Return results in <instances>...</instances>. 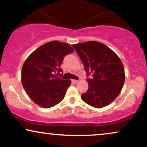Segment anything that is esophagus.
Instances as JSON below:
<instances>
[{"instance_id":"obj_1","label":"esophagus","mask_w":147,"mask_h":147,"mask_svg":"<svg viewBox=\"0 0 147 147\" xmlns=\"http://www.w3.org/2000/svg\"><path fill=\"white\" fill-rule=\"evenodd\" d=\"M72 82L74 83V84H76V83H78L79 82L78 80H72Z\"/></svg>"}]
</instances>
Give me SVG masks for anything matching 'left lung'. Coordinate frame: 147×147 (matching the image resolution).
<instances>
[{"instance_id":"8db88e82","label":"left lung","mask_w":147,"mask_h":147,"mask_svg":"<svg viewBox=\"0 0 147 147\" xmlns=\"http://www.w3.org/2000/svg\"><path fill=\"white\" fill-rule=\"evenodd\" d=\"M84 65L88 78V90L81 95L85 103L96 108L108 106L117 98L125 79L121 59L103 43L97 41L77 43L72 46Z\"/></svg>"}]
</instances>
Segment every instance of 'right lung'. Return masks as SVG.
Instances as JSON below:
<instances>
[{
	"label": "right lung",
	"mask_w": 147,
	"mask_h": 147,
	"mask_svg": "<svg viewBox=\"0 0 147 147\" xmlns=\"http://www.w3.org/2000/svg\"><path fill=\"white\" fill-rule=\"evenodd\" d=\"M74 52L67 43L52 41L36 49L24 63L22 84L27 95L39 106L51 108L64 99L71 82L56 77L55 74L63 71L60 67L63 59Z\"/></svg>",
	"instance_id": "obj_1"
}]
</instances>
